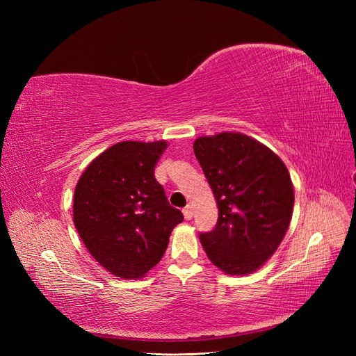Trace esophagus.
I'll list each match as a JSON object with an SVG mask.
<instances>
[{
  "label": "esophagus",
  "instance_id": "1",
  "mask_svg": "<svg viewBox=\"0 0 356 356\" xmlns=\"http://www.w3.org/2000/svg\"><path fill=\"white\" fill-rule=\"evenodd\" d=\"M182 212H184V218L186 220H191L193 218V209H191L190 204H188V207H186V209L182 211Z\"/></svg>",
  "mask_w": 356,
  "mask_h": 356
}]
</instances>
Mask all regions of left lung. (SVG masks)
<instances>
[{
  "mask_svg": "<svg viewBox=\"0 0 356 356\" xmlns=\"http://www.w3.org/2000/svg\"><path fill=\"white\" fill-rule=\"evenodd\" d=\"M193 148L218 207L215 229L200 233L203 250L225 275L254 273L289 227V172L270 148L239 132L200 136Z\"/></svg>",
  "mask_w": 356,
  "mask_h": 356,
  "instance_id": "obj_1",
  "label": "left lung"
}]
</instances>
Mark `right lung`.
Returning a JSON list of instances; mask_svg holds the SVG:
<instances>
[{
    "instance_id": "obj_1",
    "label": "right lung",
    "mask_w": 356,
    "mask_h": 356,
    "mask_svg": "<svg viewBox=\"0 0 356 356\" xmlns=\"http://www.w3.org/2000/svg\"><path fill=\"white\" fill-rule=\"evenodd\" d=\"M166 147V141L117 143L90 161L75 187V229L95 260L117 277H143L184 220L154 178Z\"/></svg>"
}]
</instances>
